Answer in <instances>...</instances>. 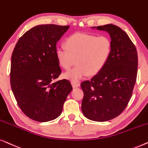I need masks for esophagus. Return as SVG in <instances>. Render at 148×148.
Returning a JSON list of instances; mask_svg holds the SVG:
<instances>
[{
    "label": "esophagus",
    "instance_id": "34e87169",
    "mask_svg": "<svg viewBox=\"0 0 148 148\" xmlns=\"http://www.w3.org/2000/svg\"><path fill=\"white\" fill-rule=\"evenodd\" d=\"M72 84L74 88H76V87H78L80 86V83L78 82H72Z\"/></svg>",
    "mask_w": 148,
    "mask_h": 148
}]
</instances>
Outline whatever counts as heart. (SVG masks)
Wrapping results in <instances>:
<instances>
[{"mask_svg":"<svg viewBox=\"0 0 148 148\" xmlns=\"http://www.w3.org/2000/svg\"><path fill=\"white\" fill-rule=\"evenodd\" d=\"M64 46L56 49L58 64L69 70L76 60L77 65L66 72L64 77L78 82L88 76L99 74L107 66L113 52V43L109 37L88 33H74L68 37Z\"/></svg>","mask_w":148,"mask_h":148,"instance_id":"obj_1","label":"heart"}]
</instances>
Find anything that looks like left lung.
I'll list each match as a JSON object with an SVG mask.
<instances>
[{
    "label": "left lung",
    "instance_id": "obj_1",
    "mask_svg": "<svg viewBox=\"0 0 148 148\" xmlns=\"http://www.w3.org/2000/svg\"><path fill=\"white\" fill-rule=\"evenodd\" d=\"M96 28L109 33L113 52L101 72L81 83V108L87 119L103 122L119 115L128 105L136 82L138 58L134 43L120 27L108 24Z\"/></svg>",
    "mask_w": 148,
    "mask_h": 148
}]
</instances>
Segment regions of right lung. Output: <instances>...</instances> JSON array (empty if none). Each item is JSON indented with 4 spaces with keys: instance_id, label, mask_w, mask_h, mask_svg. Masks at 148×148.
I'll return each mask as SVG.
<instances>
[{
    "instance_id": "right-lung-1",
    "label": "right lung",
    "mask_w": 148,
    "mask_h": 148,
    "mask_svg": "<svg viewBox=\"0 0 148 148\" xmlns=\"http://www.w3.org/2000/svg\"><path fill=\"white\" fill-rule=\"evenodd\" d=\"M69 27L35 26L20 37L12 51L10 72L12 92L23 113L36 121L58 117L72 90L66 79L52 83L62 73L56 57V44Z\"/></svg>"
}]
</instances>
